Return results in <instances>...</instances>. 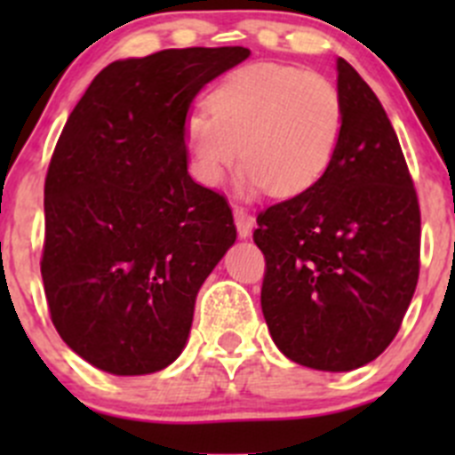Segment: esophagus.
I'll return each mask as SVG.
<instances>
[{"label": "esophagus", "instance_id": "esophagus-1", "mask_svg": "<svg viewBox=\"0 0 455 455\" xmlns=\"http://www.w3.org/2000/svg\"><path fill=\"white\" fill-rule=\"evenodd\" d=\"M233 218H235V227H237V233H240V237H249L255 227L253 215H251L244 206H235V209H233Z\"/></svg>", "mask_w": 455, "mask_h": 455}]
</instances>
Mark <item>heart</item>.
Instances as JSON below:
<instances>
[{
	"instance_id": "b5f03b06",
	"label": "heart",
	"mask_w": 455,
	"mask_h": 455,
	"mask_svg": "<svg viewBox=\"0 0 455 455\" xmlns=\"http://www.w3.org/2000/svg\"><path fill=\"white\" fill-rule=\"evenodd\" d=\"M339 90L323 76L282 63H249L209 94V109L185 118L194 173L215 187L244 158L249 189L291 198L313 189L343 134Z\"/></svg>"
}]
</instances>
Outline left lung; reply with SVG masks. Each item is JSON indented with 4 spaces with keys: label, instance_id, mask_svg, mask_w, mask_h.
Returning a JSON list of instances; mask_svg holds the SVG:
<instances>
[{
    "label": "left lung",
    "instance_id": "1",
    "mask_svg": "<svg viewBox=\"0 0 455 455\" xmlns=\"http://www.w3.org/2000/svg\"><path fill=\"white\" fill-rule=\"evenodd\" d=\"M343 134L325 176L257 215L261 313L295 363L347 371L401 330L420 270V206L401 142L371 87L339 59Z\"/></svg>",
    "mask_w": 455,
    "mask_h": 455
}]
</instances>
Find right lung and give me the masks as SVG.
Instances as JSON below:
<instances>
[{
	"label": "right lung",
	"mask_w": 455,
	"mask_h": 455,
	"mask_svg": "<svg viewBox=\"0 0 455 455\" xmlns=\"http://www.w3.org/2000/svg\"><path fill=\"white\" fill-rule=\"evenodd\" d=\"M251 54L160 50L109 63L68 116L44 187L45 301L94 368L151 374L178 359L196 295L228 246V200L187 172L191 100Z\"/></svg>",
	"instance_id": "1"
}]
</instances>
